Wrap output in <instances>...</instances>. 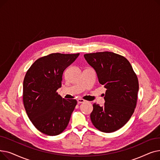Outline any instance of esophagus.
Returning a JSON list of instances; mask_svg holds the SVG:
<instances>
[{"label":"esophagus","mask_w":160,"mask_h":160,"mask_svg":"<svg viewBox=\"0 0 160 160\" xmlns=\"http://www.w3.org/2000/svg\"><path fill=\"white\" fill-rule=\"evenodd\" d=\"M86 101L85 100H83V99H82V98H78L77 99V102H78V104H81V103H83Z\"/></svg>","instance_id":"esophagus-1"}]
</instances>
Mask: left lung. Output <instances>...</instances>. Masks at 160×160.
I'll return each mask as SVG.
<instances>
[{
  "label": "left lung",
  "mask_w": 160,
  "mask_h": 160,
  "mask_svg": "<svg viewBox=\"0 0 160 160\" xmlns=\"http://www.w3.org/2000/svg\"><path fill=\"white\" fill-rule=\"evenodd\" d=\"M83 56L95 70L99 83L107 89L104 106L93 105L91 122L100 131L113 132L122 128L134 112L139 91L138 77L128 60L121 55L106 51Z\"/></svg>",
  "instance_id": "1"
}]
</instances>
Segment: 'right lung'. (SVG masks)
<instances>
[{"instance_id": "right-lung-1", "label": "right lung", "mask_w": 160, "mask_h": 160, "mask_svg": "<svg viewBox=\"0 0 160 160\" xmlns=\"http://www.w3.org/2000/svg\"><path fill=\"white\" fill-rule=\"evenodd\" d=\"M52 53L38 58L25 75L22 100L25 110L33 126L48 136H57L69 124L77 104L75 99L58 95L64 70L79 56Z\"/></svg>"}]
</instances>
